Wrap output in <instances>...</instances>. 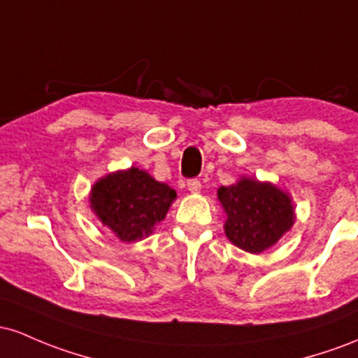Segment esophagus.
<instances>
[{"mask_svg":"<svg viewBox=\"0 0 358 358\" xmlns=\"http://www.w3.org/2000/svg\"><path fill=\"white\" fill-rule=\"evenodd\" d=\"M187 189H189L192 194L201 191V180L199 179H189L187 180Z\"/></svg>","mask_w":358,"mask_h":358,"instance_id":"obj_1","label":"esophagus"}]
</instances>
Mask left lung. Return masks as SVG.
I'll return each instance as SVG.
<instances>
[{
  "label": "left lung",
  "instance_id": "left-lung-1",
  "mask_svg": "<svg viewBox=\"0 0 358 358\" xmlns=\"http://www.w3.org/2000/svg\"><path fill=\"white\" fill-rule=\"evenodd\" d=\"M218 201L227 213L228 240L250 254L267 250L294 224L291 198L271 182L242 178L220 187Z\"/></svg>",
  "mask_w": 358,
  "mask_h": 358
}]
</instances>
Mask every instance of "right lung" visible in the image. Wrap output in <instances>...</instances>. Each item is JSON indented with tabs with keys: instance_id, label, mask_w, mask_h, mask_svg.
Segmentation results:
<instances>
[{
	"instance_id": "right-lung-1",
	"label": "right lung",
	"mask_w": 358,
	"mask_h": 358,
	"mask_svg": "<svg viewBox=\"0 0 358 358\" xmlns=\"http://www.w3.org/2000/svg\"><path fill=\"white\" fill-rule=\"evenodd\" d=\"M178 198L167 184L159 182L138 167L116 171L92 186L91 210L122 242H138L166 218Z\"/></svg>"
}]
</instances>
